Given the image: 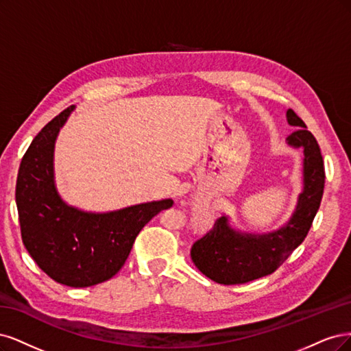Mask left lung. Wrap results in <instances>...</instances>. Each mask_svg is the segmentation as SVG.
<instances>
[{
	"mask_svg": "<svg viewBox=\"0 0 351 351\" xmlns=\"http://www.w3.org/2000/svg\"><path fill=\"white\" fill-rule=\"evenodd\" d=\"M287 121L298 130L287 141L304 150V189L286 228L263 236H242L219 217L213 228L191 247V258L202 274L220 285H243L268 276L286 261L304 241L319 210L325 186V169L319 144L293 109Z\"/></svg>",
	"mask_w": 351,
	"mask_h": 351,
	"instance_id": "left-lung-1",
	"label": "left lung"
}]
</instances>
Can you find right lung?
Wrapping results in <instances>:
<instances>
[{
	"label": "right lung",
	"instance_id": "1",
	"mask_svg": "<svg viewBox=\"0 0 351 351\" xmlns=\"http://www.w3.org/2000/svg\"><path fill=\"white\" fill-rule=\"evenodd\" d=\"M73 106L45 125L21 159L16 202L21 241L38 267L70 287H88L114 277L125 264L138 233L172 199L106 214L65 206L53 186L52 154L60 128Z\"/></svg>",
	"mask_w": 351,
	"mask_h": 351
}]
</instances>
